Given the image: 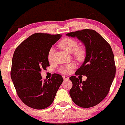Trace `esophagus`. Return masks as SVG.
<instances>
[{
  "instance_id": "esophagus-1",
  "label": "esophagus",
  "mask_w": 125,
  "mask_h": 125,
  "mask_svg": "<svg viewBox=\"0 0 125 125\" xmlns=\"http://www.w3.org/2000/svg\"><path fill=\"white\" fill-rule=\"evenodd\" d=\"M63 79L65 80H69V77L68 76H65V75H64V76H63Z\"/></svg>"
}]
</instances>
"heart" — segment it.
<instances>
[{
	"instance_id": "b5f03b06",
	"label": "heart",
	"mask_w": 125,
	"mask_h": 125,
	"mask_svg": "<svg viewBox=\"0 0 125 125\" xmlns=\"http://www.w3.org/2000/svg\"><path fill=\"white\" fill-rule=\"evenodd\" d=\"M59 46L66 51V52L71 53L73 52V55L77 60L79 61H82L85 57V51L83 48L78 47V42L75 40L71 38H65L62 40L59 44ZM53 48H50L48 54V59L50 62L52 61V55H53ZM75 67L74 63L63 65L60 67L59 71L63 74H68L70 73L72 69Z\"/></svg>"
}]
</instances>
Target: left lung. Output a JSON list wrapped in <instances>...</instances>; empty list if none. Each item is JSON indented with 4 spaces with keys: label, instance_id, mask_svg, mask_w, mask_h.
I'll return each instance as SVG.
<instances>
[{
    "label": "left lung",
    "instance_id": "1",
    "mask_svg": "<svg viewBox=\"0 0 125 125\" xmlns=\"http://www.w3.org/2000/svg\"><path fill=\"white\" fill-rule=\"evenodd\" d=\"M77 37L84 44L85 60L75 75H86L85 81L75 76L70 77L73 87L70 95L73 101L82 108H90L100 103L109 93L115 75L113 50L109 44L93 30L77 31L66 34Z\"/></svg>",
    "mask_w": 125,
    "mask_h": 125
}]
</instances>
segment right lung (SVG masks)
I'll return each mask as SVG.
<instances>
[{
  "label": "right lung",
  "instance_id": "1",
  "mask_svg": "<svg viewBox=\"0 0 125 125\" xmlns=\"http://www.w3.org/2000/svg\"><path fill=\"white\" fill-rule=\"evenodd\" d=\"M60 34L35 33L22 42L14 52L11 77L17 95L30 108L43 109L51 105L63 79L53 74L43 80L41 71L50 66L48 54Z\"/></svg>",
  "mask_w": 125,
  "mask_h": 125
}]
</instances>
